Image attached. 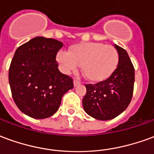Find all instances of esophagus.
I'll use <instances>...</instances> for the list:
<instances>
[{"label": "esophagus", "mask_w": 154, "mask_h": 154, "mask_svg": "<svg viewBox=\"0 0 154 154\" xmlns=\"http://www.w3.org/2000/svg\"><path fill=\"white\" fill-rule=\"evenodd\" d=\"M73 84H74V87H77V86H78V85H80L81 84V82L80 81H78V80H75L73 81Z\"/></svg>", "instance_id": "esophagus-1"}]
</instances>
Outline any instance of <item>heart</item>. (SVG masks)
<instances>
[{"mask_svg":"<svg viewBox=\"0 0 154 154\" xmlns=\"http://www.w3.org/2000/svg\"><path fill=\"white\" fill-rule=\"evenodd\" d=\"M60 70L69 74L77 70L79 65L85 77L91 82L107 79L113 73L119 63V54L111 45L88 42L75 44L69 52L60 50L56 55Z\"/></svg>","mask_w":154,"mask_h":154,"instance_id":"b5f03b06","label":"heart"}]
</instances>
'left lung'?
Instances as JSON below:
<instances>
[{"label": "left lung", "instance_id": "1", "mask_svg": "<svg viewBox=\"0 0 154 154\" xmlns=\"http://www.w3.org/2000/svg\"><path fill=\"white\" fill-rule=\"evenodd\" d=\"M119 63L106 80L96 84H86L87 93L82 99L84 110L100 120L116 118L131 101L134 83V68L124 48L115 44Z\"/></svg>", "mask_w": 154, "mask_h": 154}]
</instances>
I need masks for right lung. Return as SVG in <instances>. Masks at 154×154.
<instances>
[{
  "mask_svg": "<svg viewBox=\"0 0 154 154\" xmlns=\"http://www.w3.org/2000/svg\"><path fill=\"white\" fill-rule=\"evenodd\" d=\"M63 43L35 37L16 49L9 69L12 97L20 110L34 119L57 112L73 80L58 70L56 55Z\"/></svg>",
  "mask_w": 154,
  "mask_h": 154,
  "instance_id": "1",
  "label": "right lung"
}]
</instances>
